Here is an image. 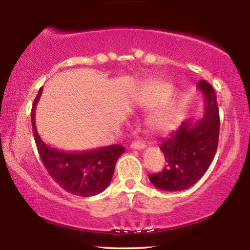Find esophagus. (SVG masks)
I'll return each instance as SVG.
<instances>
[{"label":"esophagus","mask_w":250,"mask_h":250,"mask_svg":"<svg viewBox=\"0 0 250 250\" xmlns=\"http://www.w3.org/2000/svg\"><path fill=\"white\" fill-rule=\"evenodd\" d=\"M131 148L141 150V149H145L146 148V145L143 142H141V141H135V142H133L132 145H131Z\"/></svg>","instance_id":"1"}]
</instances>
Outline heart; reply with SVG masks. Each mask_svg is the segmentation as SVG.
Here are the masks:
<instances>
[{
  "mask_svg": "<svg viewBox=\"0 0 250 250\" xmlns=\"http://www.w3.org/2000/svg\"><path fill=\"white\" fill-rule=\"evenodd\" d=\"M170 94V85L160 81H151L143 85L136 97V102L140 107L153 108L146 117V125L153 132L167 133L179 124V109L173 101L167 100Z\"/></svg>",
  "mask_w": 250,
  "mask_h": 250,
  "instance_id": "b5f03b06",
  "label": "heart"
}]
</instances>
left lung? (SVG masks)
I'll list each match as a JSON object with an SVG mask.
<instances>
[{"label":"left lung","instance_id":"1","mask_svg":"<svg viewBox=\"0 0 250 250\" xmlns=\"http://www.w3.org/2000/svg\"><path fill=\"white\" fill-rule=\"evenodd\" d=\"M197 87L204 95V116L183 122L159 146L166 166L163 172L149 175V180L160 190L182 191L193 186L210 166L216 153L220 135L216 93L206 81L198 82Z\"/></svg>","mask_w":250,"mask_h":250}]
</instances>
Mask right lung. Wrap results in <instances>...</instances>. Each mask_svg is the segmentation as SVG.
Segmentation results:
<instances>
[{
  "label": "right lung",
  "instance_id": "right-lung-1",
  "mask_svg": "<svg viewBox=\"0 0 250 250\" xmlns=\"http://www.w3.org/2000/svg\"><path fill=\"white\" fill-rule=\"evenodd\" d=\"M43 88H40L32 108L33 134L37 151L50 176L75 196L91 197L107 189L114 175L117 159L125 151L122 145H112L90 151L70 152L52 148L41 139L35 126V107Z\"/></svg>",
  "mask_w": 250,
  "mask_h": 250
}]
</instances>
